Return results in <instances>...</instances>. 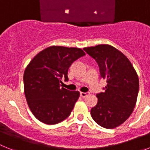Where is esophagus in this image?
Returning a JSON list of instances; mask_svg holds the SVG:
<instances>
[{"label":"esophagus","mask_w":150,"mask_h":150,"mask_svg":"<svg viewBox=\"0 0 150 150\" xmlns=\"http://www.w3.org/2000/svg\"><path fill=\"white\" fill-rule=\"evenodd\" d=\"M88 94H89L88 92H80V96H81L82 98H85V97L87 96Z\"/></svg>","instance_id":"esophagus-1"}]
</instances>
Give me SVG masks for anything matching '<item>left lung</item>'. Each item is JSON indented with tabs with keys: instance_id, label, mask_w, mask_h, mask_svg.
<instances>
[{
	"instance_id": "1",
	"label": "left lung",
	"mask_w": 150,
	"mask_h": 150,
	"mask_svg": "<svg viewBox=\"0 0 150 150\" xmlns=\"http://www.w3.org/2000/svg\"><path fill=\"white\" fill-rule=\"evenodd\" d=\"M83 50L98 64L100 77L107 79L104 92L97 94L98 103L91 110L96 123L114 128L131 116L137 102L139 79L125 55L110 45H98Z\"/></svg>"
}]
</instances>
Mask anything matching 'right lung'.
I'll list each match as a JSON object with an SVG mask.
<instances>
[{
  "label": "right lung",
  "mask_w": 150,
  "mask_h": 150,
  "mask_svg": "<svg viewBox=\"0 0 150 150\" xmlns=\"http://www.w3.org/2000/svg\"><path fill=\"white\" fill-rule=\"evenodd\" d=\"M85 55L79 48L50 46L28 64L24 73V90L29 108L39 121L54 125L70 116L79 92L61 87L62 79L68 80L69 67Z\"/></svg>",
  "instance_id": "right-lung-1"
}]
</instances>
